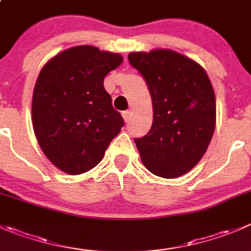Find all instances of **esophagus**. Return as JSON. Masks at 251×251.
<instances>
[{"instance_id": "obj_1", "label": "esophagus", "mask_w": 251, "mask_h": 251, "mask_svg": "<svg viewBox=\"0 0 251 251\" xmlns=\"http://www.w3.org/2000/svg\"><path fill=\"white\" fill-rule=\"evenodd\" d=\"M131 116H132V113H131V111H128V110L123 111V118L126 123H128V121L131 120Z\"/></svg>"}]
</instances>
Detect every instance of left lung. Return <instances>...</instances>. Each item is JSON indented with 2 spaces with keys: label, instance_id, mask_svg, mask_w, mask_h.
Returning a JSON list of instances; mask_svg holds the SVG:
<instances>
[{
  "label": "left lung",
  "instance_id": "8db88e82",
  "mask_svg": "<svg viewBox=\"0 0 251 251\" xmlns=\"http://www.w3.org/2000/svg\"><path fill=\"white\" fill-rule=\"evenodd\" d=\"M147 82L153 105L150 132L135 143L145 167L173 179L190 172L207 151L216 127V98L202 66L169 49L130 52Z\"/></svg>",
  "mask_w": 251,
  "mask_h": 251
}]
</instances>
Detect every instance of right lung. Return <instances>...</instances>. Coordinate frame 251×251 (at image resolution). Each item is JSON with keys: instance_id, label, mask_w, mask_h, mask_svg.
<instances>
[{"instance_id": "add662e5", "label": "right lung", "mask_w": 251, "mask_h": 251, "mask_svg": "<svg viewBox=\"0 0 251 251\" xmlns=\"http://www.w3.org/2000/svg\"><path fill=\"white\" fill-rule=\"evenodd\" d=\"M123 61L120 53L79 45L41 69L31 101L34 133L44 154L64 173L93 169L124 126L104 88V77Z\"/></svg>"}]
</instances>
